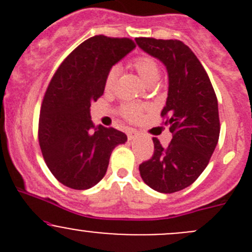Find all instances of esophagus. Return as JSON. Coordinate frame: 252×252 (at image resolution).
Listing matches in <instances>:
<instances>
[{
    "mask_svg": "<svg viewBox=\"0 0 252 252\" xmlns=\"http://www.w3.org/2000/svg\"><path fill=\"white\" fill-rule=\"evenodd\" d=\"M136 136H138V131L134 130V129H129V130H128V139H129V140H133V139H135Z\"/></svg>",
    "mask_w": 252,
    "mask_h": 252,
    "instance_id": "obj_1",
    "label": "esophagus"
}]
</instances>
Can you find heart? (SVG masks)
I'll list each match as a JSON object with an SVG mask.
<instances>
[{"label": "heart", "instance_id": "obj_1", "mask_svg": "<svg viewBox=\"0 0 252 252\" xmlns=\"http://www.w3.org/2000/svg\"><path fill=\"white\" fill-rule=\"evenodd\" d=\"M133 67L134 69L138 72L142 80L147 84V85H152L156 83L159 78V64L154 57L149 55H140L136 56L133 60ZM117 77H118V68L112 67L107 72L105 78V90L111 91L114 88L117 81ZM121 114L126 119L134 121L139 117L141 112V106L136 105V103H126L121 107Z\"/></svg>", "mask_w": 252, "mask_h": 252}]
</instances>
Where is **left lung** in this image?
Segmentation results:
<instances>
[{"mask_svg": "<svg viewBox=\"0 0 252 252\" xmlns=\"http://www.w3.org/2000/svg\"><path fill=\"white\" fill-rule=\"evenodd\" d=\"M135 41L168 70V97L161 117L173 135L166 147L152 138L154 154L139 171L150 188L172 194L191 185L210 162L220 130L217 96L205 68L184 42L154 37Z\"/></svg>", "mask_w": 252, "mask_h": 252, "instance_id": "left-lung-1", "label": "left lung"}]
</instances>
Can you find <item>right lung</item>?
I'll list each match as a JSON object with an SVG mask.
<instances>
[{"label":"right lung","instance_id":"add662e5","mask_svg":"<svg viewBox=\"0 0 252 252\" xmlns=\"http://www.w3.org/2000/svg\"><path fill=\"white\" fill-rule=\"evenodd\" d=\"M134 47L129 37H90L67 56L48 84L40 110L39 144L48 169L65 187L85 190L97 184L114 147L126 141L123 131L95 128L90 106L102 96L110 68Z\"/></svg>","mask_w":252,"mask_h":252}]
</instances>
